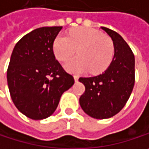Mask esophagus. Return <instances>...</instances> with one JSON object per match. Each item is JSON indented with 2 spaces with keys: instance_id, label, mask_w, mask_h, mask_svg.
<instances>
[{
  "instance_id": "esophagus-1",
  "label": "esophagus",
  "mask_w": 149,
  "mask_h": 149,
  "mask_svg": "<svg viewBox=\"0 0 149 149\" xmlns=\"http://www.w3.org/2000/svg\"><path fill=\"white\" fill-rule=\"evenodd\" d=\"M74 80L75 82H77L78 81V77L77 76H74Z\"/></svg>"
}]
</instances>
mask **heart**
<instances>
[{"label": "heart", "mask_w": 149, "mask_h": 149, "mask_svg": "<svg viewBox=\"0 0 149 149\" xmlns=\"http://www.w3.org/2000/svg\"><path fill=\"white\" fill-rule=\"evenodd\" d=\"M77 48L78 55L64 64L65 69L78 74L86 72L101 73L107 69L113 57V42L102 32L88 27H76L68 36L59 34L53 42V52L60 61L67 60Z\"/></svg>", "instance_id": "b5f03b06"}]
</instances>
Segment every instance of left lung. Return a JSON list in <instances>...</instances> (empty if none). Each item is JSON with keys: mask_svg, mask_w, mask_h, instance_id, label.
I'll return each instance as SVG.
<instances>
[{"mask_svg": "<svg viewBox=\"0 0 149 149\" xmlns=\"http://www.w3.org/2000/svg\"><path fill=\"white\" fill-rule=\"evenodd\" d=\"M101 28L111 37L114 55L102 73L78 79L85 86L79 104L88 116L105 119L119 113L130 98L135 84V57L120 35L108 28Z\"/></svg>", "mask_w": 149, "mask_h": 149, "instance_id": "left-lung-1", "label": "left lung"}]
</instances>
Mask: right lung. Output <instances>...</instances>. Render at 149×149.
<instances>
[{"instance_id": "right-lung-1", "label": "right lung", "mask_w": 149, "mask_h": 149, "mask_svg": "<svg viewBox=\"0 0 149 149\" xmlns=\"http://www.w3.org/2000/svg\"><path fill=\"white\" fill-rule=\"evenodd\" d=\"M61 26L41 27L23 36L13 50L7 79L10 95L26 117L44 119L56 110L74 78L55 60L53 42Z\"/></svg>"}]
</instances>
